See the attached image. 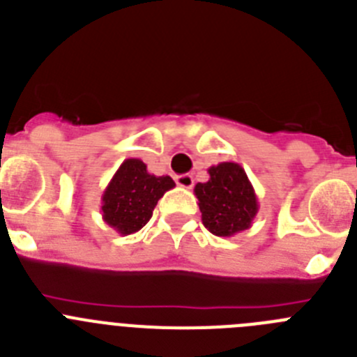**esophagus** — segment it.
<instances>
[{
	"label": "esophagus",
	"instance_id": "34e87169",
	"mask_svg": "<svg viewBox=\"0 0 357 357\" xmlns=\"http://www.w3.org/2000/svg\"><path fill=\"white\" fill-rule=\"evenodd\" d=\"M175 182H176V185H181V188H184V189H191L195 184L193 176L188 175V173H185V175H176Z\"/></svg>",
	"mask_w": 357,
	"mask_h": 357
}]
</instances>
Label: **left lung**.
<instances>
[{
    "instance_id": "8db88e82",
    "label": "left lung",
    "mask_w": 357,
    "mask_h": 357,
    "mask_svg": "<svg viewBox=\"0 0 357 357\" xmlns=\"http://www.w3.org/2000/svg\"><path fill=\"white\" fill-rule=\"evenodd\" d=\"M207 172L209 181L195 185L206 229L220 238L250 229L259 202L245 169L238 162H220Z\"/></svg>"
}]
</instances>
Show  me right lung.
<instances>
[{"label":"right lung","mask_w":357,"mask_h":357,"mask_svg":"<svg viewBox=\"0 0 357 357\" xmlns=\"http://www.w3.org/2000/svg\"><path fill=\"white\" fill-rule=\"evenodd\" d=\"M173 188L172 176L151 175L141 159H125L102 195L103 222L118 234H134L150 222L157 202Z\"/></svg>","instance_id":"right-lung-1"}]
</instances>
